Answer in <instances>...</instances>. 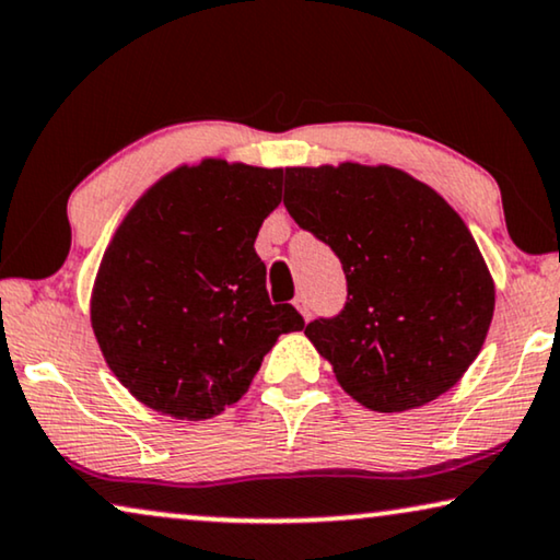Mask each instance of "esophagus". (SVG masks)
Instances as JSON below:
<instances>
[{
    "label": "esophagus",
    "instance_id": "esophagus-1",
    "mask_svg": "<svg viewBox=\"0 0 560 560\" xmlns=\"http://www.w3.org/2000/svg\"><path fill=\"white\" fill-rule=\"evenodd\" d=\"M293 303H295V308L301 311V316H303L305 320H308V318H311V305H308V298H305V295H298Z\"/></svg>",
    "mask_w": 560,
    "mask_h": 560
}]
</instances>
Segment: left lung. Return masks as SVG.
<instances>
[{"mask_svg":"<svg viewBox=\"0 0 560 560\" xmlns=\"http://www.w3.org/2000/svg\"><path fill=\"white\" fill-rule=\"evenodd\" d=\"M285 209L336 252L339 316L305 326L343 393L377 412L448 393L485 347L494 280L464 219L389 165L285 167Z\"/></svg>","mask_w":560,"mask_h":560,"instance_id":"obj_1","label":"left lung"}]
</instances>
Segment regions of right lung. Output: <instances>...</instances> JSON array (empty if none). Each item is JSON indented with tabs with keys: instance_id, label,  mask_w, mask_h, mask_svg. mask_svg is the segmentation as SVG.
Here are the masks:
<instances>
[{
	"instance_id": "obj_1",
	"label": "right lung",
	"mask_w": 560,
	"mask_h": 560,
	"mask_svg": "<svg viewBox=\"0 0 560 560\" xmlns=\"http://www.w3.org/2000/svg\"><path fill=\"white\" fill-rule=\"evenodd\" d=\"M282 167L206 158L144 190L98 265L91 326L121 385L178 420L247 393L280 334L305 320L272 305L255 240L280 203Z\"/></svg>"
}]
</instances>
